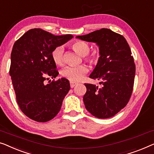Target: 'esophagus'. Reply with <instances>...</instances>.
Returning a JSON list of instances; mask_svg holds the SVG:
<instances>
[{
	"label": "esophagus",
	"mask_w": 154,
	"mask_h": 154,
	"mask_svg": "<svg viewBox=\"0 0 154 154\" xmlns=\"http://www.w3.org/2000/svg\"><path fill=\"white\" fill-rule=\"evenodd\" d=\"M77 84H78L77 82H72V81H71V82H70V87H71V88H74V87H75V85H76Z\"/></svg>",
	"instance_id": "esophagus-1"
}]
</instances>
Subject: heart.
Wrapping results in <instances>:
<instances>
[{"instance_id": "obj_1", "label": "heart", "mask_w": 154, "mask_h": 154, "mask_svg": "<svg viewBox=\"0 0 154 154\" xmlns=\"http://www.w3.org/2000/svg\"><path fill=\"white\" fill-rule=\"evenodd\" d=\"M72 47L75 52L84 57L85 60L90 63L94 64L97 62L99 60V55L94 53L89 54L90 46L86 42L78 40L73 42ZM52 58L57 65L62 66L64 63V55L63 46H59L54 48L52 52ZM88 67L85 64L77 66H66L62 71L61 74L65 79L72 82H78L82 79L84 75L88 72Z\"/></svg>"}]
</instances>
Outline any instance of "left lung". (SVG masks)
I'll return each mask as SVG.
<instances>
[{
	"instance_id": "left-lung-1",
	"label": "left lung",
	"mask_w": 154,
	"mask_h": 154,
	"mask_svg": "<svg viewBox=\"0 0 154 154\" xmlns=\"http://www.w3.org/2000/svg\"><path fill=\"white\" fill-rule=\"evenodd\" d=\"M76 38L99 47V61L90 78L101 81V86L85 83V108L97 118L112 117L126 106L133 92L135 64L130 46L122 35L108 28Z\"/></svg>"
}]
</instances>
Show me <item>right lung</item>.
Instances as JSON below:
<instances>
[{
	"instance_id": "obj_1",
	"label": "right lung",
	"mask_w": 154,
	"mask_h": 154,
	"mask_svg": "<svg viewBox=\"0 0 154 154\" xmlns=\"http://www.w3.org/2000/svg\"><path fill=\"white\" fill-rule=\"evenodd\" d=\"M72 35H54L40 28L31 29L15 42L11 53L10 75L17 104L30 119L46 122L60 110L70 90L69 81L55 79L59 72L52 58L57 46L66 43Z\"/></svg>"
}]
</instances>
